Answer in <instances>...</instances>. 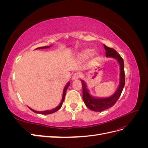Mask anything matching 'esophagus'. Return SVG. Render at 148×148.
<instances>
[{
    "instance_id": "esophagus-1",
    "label": "esophagus",
    "mask_w": 148,
    "mask_h": 148,
    "mask_svg": "<svg viewBox=\"0 0 148 148\" xmlns=\"http://www.w3.org/2000/svg\"><path fill=\"white\" fill-rule=\"evenodd\" d=\"M81 77V74L79 72L77 73H75L73 74V75L72 76V80H77L78 79H79Z\"/></svg>"
}]
</instances>
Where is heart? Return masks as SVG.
<instances>
[{"label": "heart", "instance_id": "heart-1", "mask_svg": "<svg viewBox=\"0 0 148 148\" xmlns=\"http://www.w3.org/2000/svg\"><path fill=\"white\" fill-rule=\"evenodd\" d=\"M92 53H93V50H92V49H86V50L84 51L82 53V57L83 58V59H87V58L92 56ZM95 56L96 57V55L95 54Z\"/></svg>", "mask_w": 148, "mask_h": 148}]
</instances>
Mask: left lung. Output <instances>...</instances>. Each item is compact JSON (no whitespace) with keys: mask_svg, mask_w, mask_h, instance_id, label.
<instances>
[{"mask_svg":"<svg viewBox=\"0 0 148 148\" xmlns=\"http://www.w3.org/2000/svg\"><path fill=\"white\" fill-rule=\"evenodd\" d=\"M104 47L106 51V57H112L116 59L120 65V83L117 91L113 95L106 98L94 97L90 95L86 84L82 79L83 88V99L85 105L90 110L95 112H101L112 107L120 97L125 83L124 62L123 60L119 53L115 49L106 46L104 44Z\"/></svg>","mask_w":148,"mask_h":148,"instance_id":"1","label":"left lung"}]
</instances>
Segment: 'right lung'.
<instances>
[{"mask_svg":"<svg viewBox=\"0 0 148 148\" xmlns=\"http://www.w3.org/2000/svg\"><path fill=\"white\" fill-rule=\"evenodd\" d=\"M51 47V46H44V47H38V48H36V49H47V48H49V47ZM70 82L67 83V84H66V86H65V88H64V91H63V95H62V101L60 102V104H59V106H58L57 107H56V108L53 109H52V110H44V111H36V110H33V109L30 108L29 107H28L29 108V109L32 110L33 112H35V113L40 114H44V115L51 114H52V113H54V112H56V111L59 110L61 108V107H62V104H63V102H64V101L65 97V95H66V92L67 89H68L69 86H70Z\"/></svg>","mask_w":148,"mask_h":148,"instance_id":"1","label":"right lung"}]
</instances>
